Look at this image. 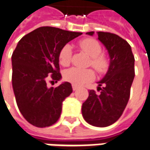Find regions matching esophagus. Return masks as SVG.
Segmentation results:
<instances>
[{"mask_svg": "<svg viewBox=\"0 0 150 150\" xmlns=\"http://www.w3.org/2000/svg\"><path fill=\"white\" fill-rule=\"evenodd\" d=\"M72 88H73L74 91H76V90L79 88V87H77V86H75V85H72Z\"/></svg>", "mask_w": 150, "mask_h": 150, "instance_id": "34e87169", "label": "esophagus"}]
</instances>
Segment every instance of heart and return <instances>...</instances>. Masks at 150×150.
Returning a JSON list of instances; mask_svg holds the SVG:
<instances>
[{
    "label": "heart",
    "instance_id": "b5f03b06",
    "mask_svg": "<svg viewBox=\"0 0 150 150\" xmlns=\"http://www.w3.org/2000/svg\"><path fill=\"white\" fill-rule=\"evenodd\" d=\"M79 46L86 54L91 57L89 65L95 69L96 71L99 74H105L107 72L110 67V62L108 57L101 53L102 48L98 41L92 38L83 39L79 41ZM71 47L69 45H64L58 53L59 63L63 67L69 66L71 62ZM94 76V72L91 69L83 70L72 67L64 72L65 80L78 86L93 80Z\"/></svg>",
    "mask_w": 150,
    "mask_h": 150
}]
</instances>
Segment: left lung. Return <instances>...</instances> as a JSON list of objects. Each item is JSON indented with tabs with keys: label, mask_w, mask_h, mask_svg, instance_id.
Returning a JSON list of instances; mask_svg holds the SVG:
<instances>
[{
	"label": "left lung",
	"mask_w": 150,
	"mask_h": 150,
	"mask_svg": "<svg viewBox=\"0 0 150 150\" xmlns=\"http://www.w3.org/2000/svg\"><path fill=\"white\" fill-rule=\"evenodd\" d=\"M93 31L87 32L93 35ZM98 40L109 52L110 67L102 80L100 93L89 90L88 99L83 103L82 115L87 122L95 127L110 126L121 117L130 97L135 76L133 53L124 39L110 32L98 31Z\"/></svg>",
	"instance_id": "8db88e82"
}]
</instances>
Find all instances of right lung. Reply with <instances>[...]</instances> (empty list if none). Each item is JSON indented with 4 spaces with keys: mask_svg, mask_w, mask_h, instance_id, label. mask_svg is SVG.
<instances>
[{
    "mask_svg": "<svg viewBox=\"0 0 150 150\" xmlns=\"http://www.w3.org/2000/svg\"><path fill=\"white\" fill-rule=\"evenodd\" d=\"M81 32L41 27L21 39L12 54V85L18 107L25 119L38 127L57 122L62 101L72 93L70 83L48 88L61 78L58 53Z\"/></svg>",
    "mask_w": 150,
    "mask_h": 150,
    "instance_id": "1",
    "label": "right lung"
}]
</instances>
